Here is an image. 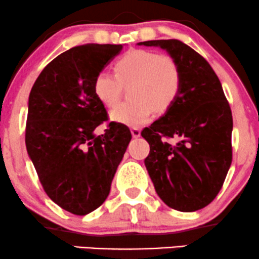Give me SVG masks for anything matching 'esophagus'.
I'll return each instance as SVG.
<instances>
[{"mask_svg":"<svg viewBox=\"0 0 259 259\" xmlns=\"http://www.w3.org/2000/svg\"><path fill=\"white\" fill-rule=\"evenodd\" d=\"M132 134H133V138L138 139V138H140V135H141V130H140L139 127H133Z\"/></svg>","mask_w":259,"mask_h":259,"instance_id":"obj_1","label":"esophagus"}]
</instances>
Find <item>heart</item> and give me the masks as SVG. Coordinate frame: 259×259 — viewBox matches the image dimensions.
<instances>
[{"instance_id":"heart-1","label":"heart","mask_w":259,"mask_h":259,"mask_svg":"<svg viewBox=\"0 0 259 259\" xmlns=\"http://www.w3.org/2000/svg\"><path fill=\"white\" fill-rule=\"evenodd\" d=\"M115 74L101 72L94 82L97 99L108 108L119 103L124 86H130V102L113 109L111 118L129 126H140L157 112L174 105L183 89V69L168 55L147 50H133L115 62Z\"/></svg>"}]
</instances>
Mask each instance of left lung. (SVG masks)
<instances>
[{
  "instance_id": "obj_1",
  "label": "left lung",
  "mask_w": 259,
  "mask_h": 259,
  "mask_svg": "<svg viewBox=\"0 0 259 259\" xmlns=\"http://www.w3.org/2000/svg\"><path fill=\"white\" fill-rule=\"evenodd\" d=\"M138 45L165 50L183 69L178 100L141 135L150 144L145 165L160 200L195 212L214 200L230 168V106L214 70L186 44L170 38Z\"/></svg>"
}]
</instances>
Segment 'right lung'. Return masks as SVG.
I'll return each mask as SVG.
<instances>
[{"label":"right lung","mask_w":259,"mask_h":259,"mask_svg":"<svg viewBox=\"0 0 259 259\" xmlns=\"http://www.w3.org/2000/svg\"><path fill=\"white\" fill-rule=\"evenodd\" d=\"M123 49L86 44L50 62L29 95L25 145L45 192L76 215L99 208L123 159L132 133L111 121L102 135L95 129L108 120L94 90L97 74Z\"/></svg>","instance_id":"right-lung-1"}]
</instances>
